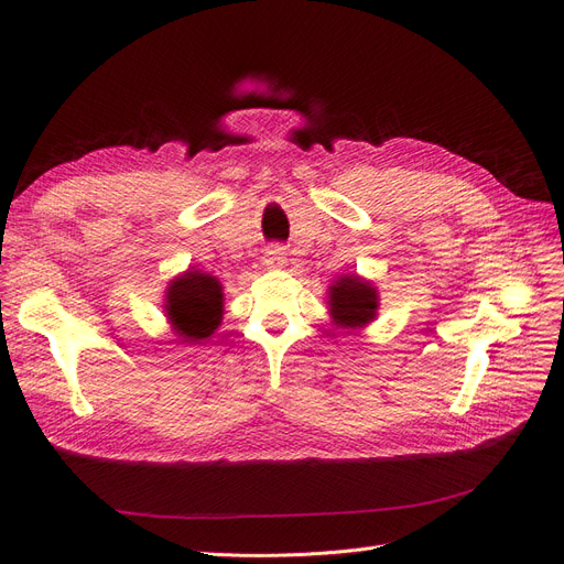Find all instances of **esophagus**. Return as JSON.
<instances>
[{
  "label": "esophagus",
  "mask_w": 564,
  "mask_h": 564,
  "mask_svg": "<svg viewBox=\"0 0 564 564\" xmlns=\"http://www.w3.org/2000/svg\"><path fill=\"white\" fill-rule=\"evenodd\" d=\"M284 263H286V253H284L282 247L272 245V247L265 249V253H263V265L265 268H282Z\"/></svg>",
  "instance_id": "obj_1"
}]
</instances>
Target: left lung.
Wrapping results in <instances>:
<instances>
[{
    "instance_id": "obj_1",
    "label": "left lung",
    "mask_w": 564,
    "mask_h": 564,
    "mask_svg": "<svg viewBox=\"0 0 564 564\" xmlns=\"http://www.w3.org/2000/svg\"><path fill=\"white\" fill-rule=\"evenodd\" d=\"M329 315L340 329H362L377 319L379 294L360 275H344L329 286Z\"/></svg>"
}]
</instances>
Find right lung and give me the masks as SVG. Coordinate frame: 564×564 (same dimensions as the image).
I'll list each match as a JSON object with an SVG mask.
<instances>
[{
  "label": "right lung",
  "mask_w": 564,
  "mask_h": 564,
  "mask_svg": "<svg viewBox=\"0 0 564 564\" xmlns=\"http://www.w3.org/2000/svg\"><path fill=\"white\" fill-rule=\"evenodd\" d=\"M166 317L183 340L209 338L224 319V286L207 272L187 270L166 286Z\"/></svg>",
  "instance_id": "obj_1"
}]
</instances>
